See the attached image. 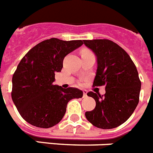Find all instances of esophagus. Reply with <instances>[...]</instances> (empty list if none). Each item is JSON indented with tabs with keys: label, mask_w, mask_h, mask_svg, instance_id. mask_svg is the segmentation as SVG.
Segmentation results:
<instances>
[{
	"label": "esophagus",
	"mask_w": 153,
	"mask_h": 153,
	"mask_svg": "<svg viewBox=\"0 0 153 153\" xmlns=\"http://www.w3.org/2000/svg\"><path fill=\"white\" fill-rule=\"evenodd\" d=\"M87 90H83V97L84 98H85V97H87Z\"/></svg>",
	"instance_id": "1"
}]
</instances>
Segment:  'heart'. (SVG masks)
<instances>
[{
    "label": "heart",
    "mask_w": 153,
    "mask_h": 153,
    "mask_svg": "<svg viewBox=\"0 0 153 153\" xmlns=\"http://www.w3.org/2000/svg\"><path fill=\"white\" fill-rule=\"evenodd\" d=\"M83 52H89V51H83Z\"/></svg>",
    "instance_id": "b5f03b06"
}]
</instances>
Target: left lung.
<instances>
[{
    "instance_id": "8db88e82",
    "label": "left lung",
    "mask_w": 153,
    "mask_h": 153,
    "mask_svg": "<svg viewBox=\"0 0 153 153\" xmlns=\"http://www.w3.org/2000/svg\"><path fill=\"white\" fill-rule=\"evenodd\" d=\"M83 42L96 57L97 69L92 86H106L104 96L87 93L95 100L96 107L85 112V117L96 128H117L131 116L139 101L141 82L138 71L126 51L113 41Z\"/></svg>"
}]
</instances>
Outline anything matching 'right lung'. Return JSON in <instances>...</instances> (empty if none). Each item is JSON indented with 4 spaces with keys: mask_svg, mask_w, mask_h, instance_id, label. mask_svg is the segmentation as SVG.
<instances>
[{
    "mask_svg": "<svg viewBox=\"0 0 153 153\" xmlns=\"http://www.w3.org/2000/svg\"><path fill=\"white\" fill-rule=\"evenodd\" d=\"M82 44V40L51 38L36 45L22 59L12 77L11 98L25 121L51 128L62 120L71 100L82 97L79 88H63L53 83L65 56Z\"/></svg>",
    "mask_w": 153,
    "mask_h": 153,
    "instance_id": "add662e5",
    "label": "right lung"
}]
</instances>
